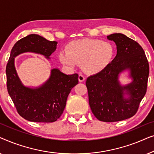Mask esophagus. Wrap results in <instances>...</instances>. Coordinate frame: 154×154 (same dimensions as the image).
<instances>
[{
	"label": "esophagus",
	"instance_id": "obj_1",
	"mask_svg": "<svg viewBox=\"0 0 154 154\" xmlns=\"http://www.w3.org/2000/svg\"><path fill=\"white\" fill-rule=\"evenodd\" d=\"M85 78L83 74H79V82H83V81H85Z\"/></svg>",
	"mask_w": 154,
	"mask_h": 154
}]
</instances>
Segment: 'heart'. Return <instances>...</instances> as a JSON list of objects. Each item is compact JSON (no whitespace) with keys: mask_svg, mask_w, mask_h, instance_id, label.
<instances>
[{"mask_svg":"<svg viewBox=\"0 0 154 154\" xmlns=\"http://www.w3.org/2000/svg\"><path fill=\"white\" fill-rule=\"evenodd\" d=\"M115 54L113 44L96 39H82L69 44L66 50L59 54L62 64L73 68L81 64L83 71L95 74L106 69Z\"/></svg>","mask_w":154,"mask_h":154,"instance_id":"obj_1","label":"heart"}]
</instances>
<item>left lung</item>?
I'll return each instance as SVG.
<instances>
[{
    "instance_id": "left-lung-1",
    "label": "left lung",
    "mask_w": 154,
    "mask_h": 154,
    "mask_svg": "<svg viewBox=\"0 0 154 154\" xmlns=\"http://www.w3.org/2000/svg\"><path fill=\"white\" fill-rule=\"evenodd\" d=\"M107 38L116 43L117 54L108 66L86 81L89 104L97 119L116 122L135 114L146 92L149 66L140 44L122 33H113ZM129 69L133 82L122 86L119 73ZM129 96L125 97V94Z\"/></svg>"
}]
</instances>
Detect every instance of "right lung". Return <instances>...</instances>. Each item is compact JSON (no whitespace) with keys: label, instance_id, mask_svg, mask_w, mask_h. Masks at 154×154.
<instances>
[{"label":"right lung","instance_id":"right-lung-1","mask_svg":"<svg viewBox=\"0 0 154 154\" xmlns=\"http://www.w3.org/2000/svg\"><path fill=\"white\" fill-rule=\"evenodd\" d=\"M56 41H50L37 34H30L14 44L6 66L7 89L19 114L27 121L52 123L62 114L71 90L79 83V75H66L58 69L51 70L49 79L36 88L24 86L14 67V57L24 52L41 54L46 58L57 48Z\"/></svg>","mask_w":154,"mask_h":154}]
</instances>
